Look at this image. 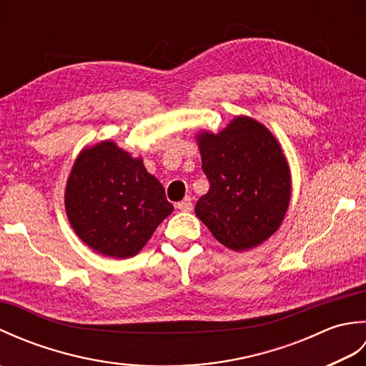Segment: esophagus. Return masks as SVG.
Segmentation results:
<instances>
[{"instance_id": "esophagus-1", "label": "esophagus", "mask_w": 366, "mask_h": 366, "mask_svg": "<svg viewBox=\"0 0 366 366\" xmlns=\"http://www.w3.org/2000/svg\"><path fill=\"white\" fill-rule=\"evenodd\" d=\"M176 207L179 211H184V212H190L193 209V203H192V198L190 197H185L182 201H179L176 204Z\"/></svg>"}]
</instances>
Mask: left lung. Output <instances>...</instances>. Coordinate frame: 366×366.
I'll use <instances>...</instances> for the list:
<instances>
[{"mask_svg": "<svg viewBox=\"0 0 366 366\" xmlns=\"http://www.w3.org/2000/svg\"><path fill=\"white\" fill-rule=\"evenodd\" d=\"M209 192L195 212L231 250H250L278 229L291 198V176L280 144L252 118L239 116L220 134L198 137Z\"/></svg>", "mask_w": 366, "mask_h": 366, "instance_id": "8db88e82", "label": "left lung"}]
</instances>
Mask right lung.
<instances>
[{
	"label": "right lung",
	"instance_id": "obj_1",
	"mask_svg": "<svg viewBox=\"0 0 366 366\" xmlns=\"http://www.w3.org/2000/svg\"><path fill=\"white\" fill-rule=\"evenodd\" d=\"M66 212L92 250L130 258L173 212V204L142 159L102 142L76 157L66 187Z\"/></svg>",
	"mask_w": 366,
	"mask_h": 366
}]
</instances>
